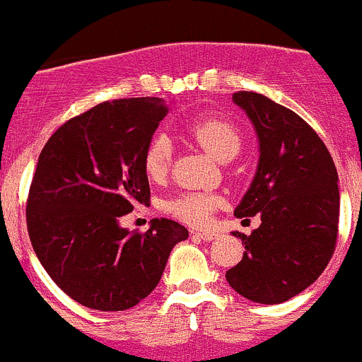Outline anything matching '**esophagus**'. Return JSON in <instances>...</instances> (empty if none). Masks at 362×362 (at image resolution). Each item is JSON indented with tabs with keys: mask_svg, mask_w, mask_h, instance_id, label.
<instances>
[{
	"mask_svg": "<svg viewBox=\"0 0 362 362\" xmlns=\"http://www.w3.org/2000/svg\"><path fill=\"white\" fill-rule=\"evenodd\" d=\"M193 238L197 239H202V241H213V239L218 238V234H214V232H202V230H193L192 232Z\"/></svg>",
	"mask_w": 362,
	"mask_h": 362,
	"instance_id": "1",
	"label": "esophagus"
}]
</instances>
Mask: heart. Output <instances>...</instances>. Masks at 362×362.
I'll return each mask as SVG.
<instances>
[{"mask_svg": "<svg viewBox=\"0 0 362 362\" xmlns=\"http://www.w3.org/2000/svg\"><path fill=\"white\" fill-rule=\"evenodd\" d=\"M186 134L193 142L206 149L218 162H230L241 149V134L238 128L221 117L197 119L186 127ZM173 142L167 135H155L142 158V167L151 181H162L170 169ZM220 206V199L211 193H181L165 200L163 211L188 225L207 223L213 211Z\"/></svg>", "mask_w": 362, "mask_h": 362, "instance_id": "b5f03b06", "label": "heart"}]
</instances>
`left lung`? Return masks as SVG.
Masks as SVG:
<instances>
[{"label":"left lung","instance_id":"8db88e82","mask_svg":"<svg viewBox=\"0 0 362 362\" xmlns=\"http://www.w3.org/2000/svg\"><path fill=\"white\" fill-rule=\"evenodd\" d=\"M241 107L259 139V163L238 218L260 214V227L234 230L246 252L227 271L243 298L280 304L310 287L332 257L338 235V173L313 128L287 107L260 93L239 91Z\"/></svg>","mask_w":362,"mask_h":362}]
</instances>
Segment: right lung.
I'll list each match as a JSON object with an SVG mask.
<instances>
[{
	"label": "right lung",
	"mask_w": 362,
	"mask_h": 362,
	"mask_svg": "<svg viewBox=\"0 0 362 362\" xmlns=\"http://www.w3.org/2000/svg\"><path fill=\"white\" fill-rule=\"evenodd\" d=\"M169 107L162 98L98 103L59 127L38 156L26 206L38 260L56 285L91 310L123 311L148 298L188 230L153 218L130 232L119 218L149 204L142 158Z\"/></svg>",
	"instance_id": "1"
}]
</instances>
